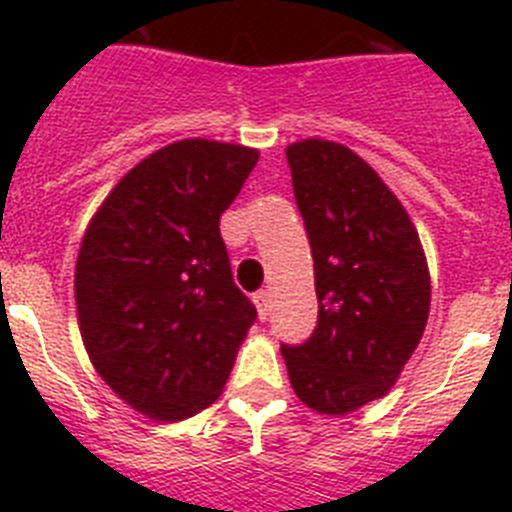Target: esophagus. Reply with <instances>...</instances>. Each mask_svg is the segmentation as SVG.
Instances as JSON below:
<instances>
[{
    "label": "esophagus",
    "mask_w": 512,
    "mask_h": 512,
    "mask_svg": "<svg viewBox=\"0 0 512 512\" xmlns=\"http://www.w3.org/2000/svg\"><path fill=\"white\" fill-rule=\"evenodd\" d=\"M252 301H255L257 313H260V319L265 321L267 316H270V293H267V290H257L255 296H252Z\"/></svg>",
    "instance_id": "1"
}]
</instances>
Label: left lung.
<instances>
[{
	"label": "left lung",
	"instance_id": "8db88e82",
	"mask_svg": "<svg viewBox=\"0 0 512 512\" xmlns=\"http://www.w3.org/2000/svg\"><path fill=\"white\" fill-rule=\"evenodd\" d=\"M285 155L319 321L308 342L280 352L298 398L344 416L388 395L416 352L431 306L426 255L408 211L349 147L308 137Z\"/></svg>",
	"mask_w": 512,
	"mask_h": 512
}]
</instances>
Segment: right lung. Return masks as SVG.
I'll use <instances>...</instances> for the list:
<instances>
[{
    "label": "right lung",
    "instance_id": "1",
    "mask_svg": "<svg viewBox=\"0 0 512 512\" xmlns=\"http://www.w3.org/2000/svg\"><path fill=\"white\" fill-rule=\"evenodd\" d=\"M257 158L204 137L160 147L86 227L73 280L78 329L101 380L142 416L170 423L209 408L255 324L219 219Z\"/></svg>",
    "mask_w": 512,
    "mask_h": 512
}]
</instances>
